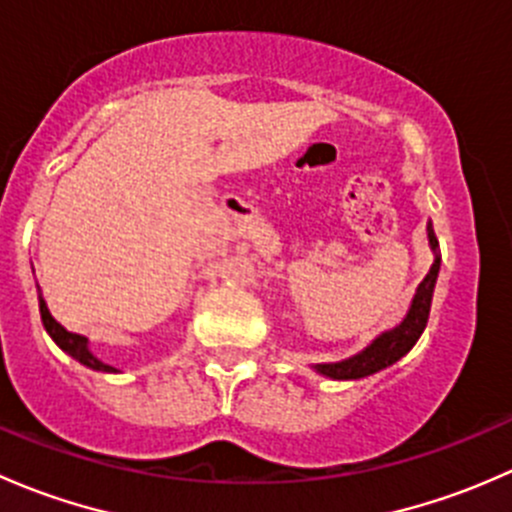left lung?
<instances>
[{
  "label": "left lung",
  "instance_id": "8db88e82",
  "mask_svg": "<svg viewBox=\"0 0 512 512\" xmlns=\"http://www.w3.org/2000/svg\"><path fill=\"white\" fill-rule=\"evenodd\" d=\"M428 242H431V247L436 250L438 240L436 235H433L431 227H428ZM438 267H441V260L436 257L431 270H428V275L423 277V282L418 285L409 314H406V319L399 324V327L381 334L379 339L371 342V347H366L364 352L352 356V359H344L339 361V364H317L319 374L329 376V379H364V376L376 374V371L396 364L404 354H409L411 347L418 342V337H421L423 329H426L428 312H431L433 287H436V277H438Z\"/></svg>",
  "mask_w": 512,
  "mask_h": 512
}]
</instances>
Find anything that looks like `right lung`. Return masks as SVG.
<instances>
[{"label":"right lung","mask_w":512,"mask_h":512,"mask_svg":"<svg viewBox=\"0 0 512 512\" xmlns=\"http://www.w3.org/2000/svg\"><path fill=\"white\" fill-rule=\"evenodd\" d=\"M39 312H41V322H44V329L51 334V339H54V342L59 344L66 354H71L76 361H81L84 366H89V369L116 371L113 366L103 364V361H98L96 356L89 352V347H86V337H81V334H74V332H66V329L61 327L54 317H51V312L46 309L44 299H39Z\"/></svg>","instance_id":"obj_1"}]
</instances>
